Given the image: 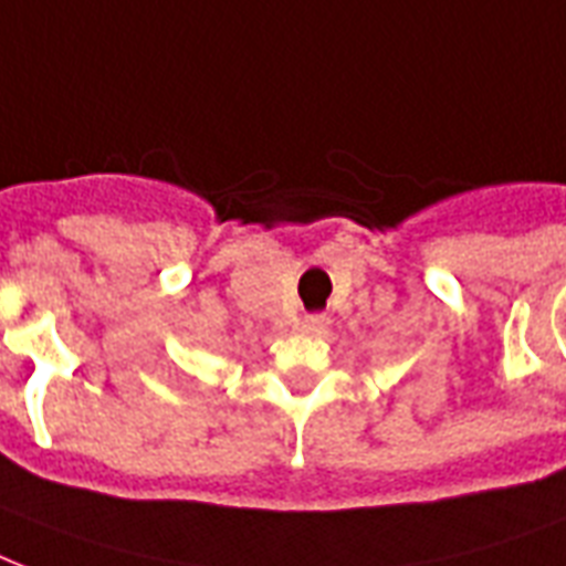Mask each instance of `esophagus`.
<instances>
[{
    "instance_id": "obj_1",
    "label": "esophagus",
    "mask_w": 566,
    "mask_h": 566,
    "mask_svg": "<svg viewBox=\"0 0 566 566\" xmlns=\"http://www.w3.org/2000/svg\"><path fill=\"white\" fill-rule=\"evenodd\" d=\"M327 324H331V318L324 313H313V315H306L304 318V331L306 333H324L327 331Z\"/></svg>"
}]
</instances>
